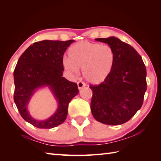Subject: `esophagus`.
Instances as JSON below:
<instances>
[{"mask_svg": "<svg viewBox=\"0 0 161 161\" xmlns=\"http://www.w3.org/2000/svg\"><path fill=\"white\" fill-rule=\"evenodd\" d=\"M77 85H78V90H80V89L83 88V87L85 86V84L82 81H78L77 83Z\"/></svg>", "mask_w": 161, "mask_h": 161, "instance_id": "34e87169", "label": "esophagus"}]
</instances>
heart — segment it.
I'll use <instances>...</instances> for the list:
<instances>
[{
	"instance_id": "heart-1",
	"label": "heart",
	"mask_w": 161,
	"mask_h": 161,
	"mask_svg": "<svg viewBox=\"0 0 161 161\" xmlns=\"http://www.w3.org/2000/svg\"><path fill=\"white\" fill-rule=\"evenodd\" d=\"M69 59L63 60V67L73 74L83 69L85 80L92 85H100L108 78L112 70L115 54L109 45L87 41L76 42L69 49Z\"/></svg>"
}]
</instances>
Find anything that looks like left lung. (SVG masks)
<instances>
[{"label":"left lung","mask_w":161,"mask_h":161,"mask_svg":"<svg viewBox=\"0 0 161 161\" xmlns=\"http://www.w3.org/2000/svg\"><path fill=\"white\" fill-rule=\"evenodd\" d=\"M112 48L115 60L108 78L92 90L91 111L98 122L118 125L141 109L147 90V71L141 56L131 45L114 36L96 38Z\"/></svg>","instance_id":"8db88e82"}]
</instances>
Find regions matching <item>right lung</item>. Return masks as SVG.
<instances>
[{"mask_svg":"<svg viewBox=\"0 0 161 161\" xmlns=\"http://www.w3.org/2000/svg\"><path fill=\"white\" fill-rule=\"evenodd\" d=\"M74 41L44 40L30 45L20 56L14 71V100L23 119L41 129H51L62 124L68 105L78 94L77 84L63 77V58ZM47 86L58 103V108L47 119L38 121L28 112L27 107L35 92Z\"/></svg>","mask_w":161,"mask_h":161,"instance_id":"right-lung-1","label":"right lung"}]
</instances>
